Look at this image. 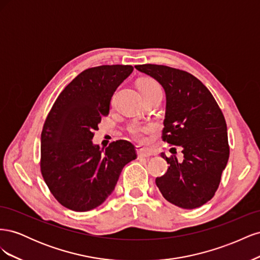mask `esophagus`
Listing matches in <instances>:
<instances>
[{"label":"esophagus","instance_id":"1","mask_svg":"<svg viewBox=\"0 0 260 260\" xmlns=\"http://www.w3.org/2000/svg\"><path fill=\"white\" fill-rule=\"evenodd\" d=\"M136 151H137L138 157H144V158H147V157L152 156V153H149L148 151H146V149H144L143 147H141V146H137Z\"/></svg>","mask_w":260,"mask_h":260}]
</instances>
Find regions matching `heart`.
Masks as SVG:
<instances>
[{
  "instance_id": "b5f03b06",
  "label": "heart",
  "mask_w": 260,
  "mask_h": 260,
  "mask_svg": "<svg viewBox=\"0 0 260 260\" xmlns=\"http://www.w3.org/2000/svg\"><path fill=\"white\" fill-rule=\"evenodd\" d=\"M138 88L141 94H142V96H145L147 94L154 93L156 91H160V86L158 85V83L151 79V78H143V79L139 80ZM129 131L135 139L139 141H144L145 135L149 131V127H147V125L133 124L129 128Z\"/></svg>"
}]
</instances>
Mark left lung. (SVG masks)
Wrapping results in <instances>:
<instances>
[{
    "label": "left lung",
    "instance_id": "left-lung-1",
    "mask_svg": "<svg viewBox=\"0 0 260 260\" xmlns=\"http://www.w3.org/2000/svg\"><path fill=\"white\" fill-rule=\"evenodd\" d=\"M166 93L162 140L181 147L183 160L161 153L169 167L156 185L169 203L184 208L203 206L215 195L228 159L226 123L209 90L183 70L162 65H138Z\"/></svg>",
    "mask_w": 260,
    "mask_h": 260
}]
</instances>
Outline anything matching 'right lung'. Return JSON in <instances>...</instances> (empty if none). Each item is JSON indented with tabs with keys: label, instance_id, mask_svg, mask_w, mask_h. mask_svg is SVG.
<instances>
[{
	"label": "right lung",
	"instance_id": "right-lung-1",
	"mask_svg": "<svg viewBox=\"0 0 260 260\" xmlns=\"http://www.w3.org/2000/svg\"><path fill=\"white\" fill-rule=\"evenodd\" d=\"M133 72L130 65L84 70L61 91L41 133V172L62 206L75 211L96 208L111 195L122 168L137 158L125 140L105 151L93 143L101 118L109 114L114 92Z\"/></svg>",
	"mask_w": 260,
	"mask_h": 260
}]
</instances>
